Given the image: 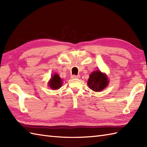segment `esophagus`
Here are the masks:
<instances>
[{"instance_id":"1","label":"esophagus","mask_w":147,"mask_h":147,"mask_svg":"<svg viewBox=\"0 0 147 147\" xmlns=\"http://www.w3.org/2000/svg\"><path fill=\"white\" fill-rule=\"evenodd\" d=\"M71 78L72 79H76V78H80V75H75V74H74V75H72L71 76Z\"/></svg>"}]
</instances>
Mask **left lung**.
Segmentation results:
<instances>
[{
	"mask_svg": "<svg viewBox=\"0 0 147 147\" xmlns=\"http://www.w3.org/2000/svg\"><path fill=\"white\" fill-rule=\"evenodd\" d=\"M109 81L107 76L100 71H96L90 75L88 80L89 88L95 92H100L107 86Z\"/></svg>",
	"mask_w": 147,
	"mask_h": 147,
	"instance_id": "left-lung-1",
	"label": "left lung"
}]
</instances>
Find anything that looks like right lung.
I'll use <instances>...</instances> for the list:
<instances>
[{
	"instance_id": "obj_1",
	"label": "right lung",
	"mask_w": 147,
	"mask_h": 147,
	"mask_svg": "<svg viewBox=\"0 0 147 147\" xmlns=\"http://www.w3.org/2000/svg\"><path fill=\"white\" fill-rule=\"evenodd\" d=\"M62 80L58 74H55L52 77L51 80L49 82V86L52 89L57 90L59 89L62 85Z\"/></svg>"
}]
</instances>
